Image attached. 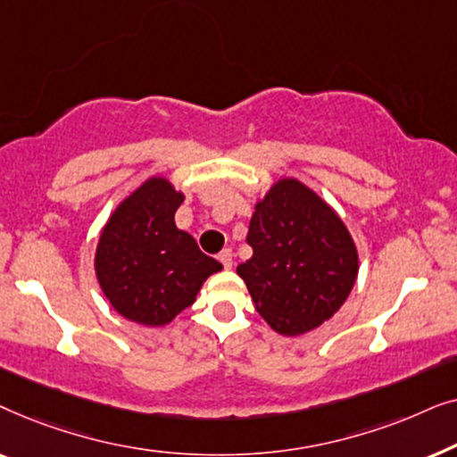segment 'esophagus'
<instances>
[{
  "label": "esophagus",
  "mask_w": 457,
  "mask_h": 457,
  "mask_svg": "<svg viewBox=\"0 0 457 457\" xmlns=\"http://www.w3.org/2000/svg\"><path fill=\"white\" fill-rule=\"evenodd\" d=\"M218 260H220V264L224 266V268H230L233 266V249H222L220 253H218Z\"/></svg>",
  "instance_id": "34e87169"
}]
</instances>
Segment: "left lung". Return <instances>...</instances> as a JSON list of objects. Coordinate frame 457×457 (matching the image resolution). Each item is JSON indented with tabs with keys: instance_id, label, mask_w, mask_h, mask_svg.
I'll return each mask as SVG.
<instances>
[{
	"instance_id": "obj_1",
	"label": "left lung",
	"mask_w": 457,
	"mask_h": 457,
	"mask_svg": "<svg viewBox=\"0 0 457 457\" xmlns=\"http://www.w3.org/2000/svg\"><path fill=\"white\" fill-rule=\"evenodd\" d=\"M247 243L253 255L237 274L258 314L280 335H303L333 318L358 278L347 227L297 179L277 180L255 204Z\"/></svg>"
}]
</instances>
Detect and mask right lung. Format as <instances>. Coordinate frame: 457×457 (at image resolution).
Instances as JSON below:
<instances>
[{
  "label": "right lung",
  "instance_id": "right-lung-1",
  "mask_svg": "<svg viewBox=\"0 0 457 457\" xmlns=\"http://www.w3.org/2000/svg\"><path fill=\"white\" fill-rule=\"evenodd\" d=\"M185 195L152 177L118 204L99 235L96 274L118 314L143 327H164L195 302L222 264L199 252L174 224Z\"/></svg>",
  "mask_w": 457,
  "mask_h": 457
}]
</instances>
